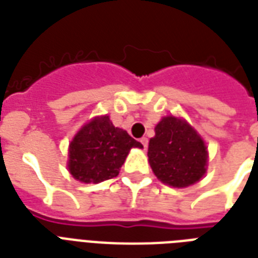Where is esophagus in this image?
<instances>
[{
    "mask_svg": "<svg viewBox=\"0 0 258 258\" xmlns=\"http://www.w3.org/2000/svg\"><path fill=\"white\" fill-rule=\"evenodd\" d=\"M141 143H142V146H143V149H147V146H149V139H147V138H142L141 139Z\"/></svg>",
    "mask_w": 258,
    "mask_h": 258,
    "instance_id": "1",
    "label": "esophagus"
}]
</instances>
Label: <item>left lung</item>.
I'll list each match as a JSON object with an SVG mask.
<instances>
[{"label":"left lung","instance_id":"obj_1","mask_svg":"<svg viewBox=\"0 0 258 258\" xmlns=\"http://www.w3.org/2000/svg\"><path fill=\"white\" fill-rule=\"evenodd\" d=\"M147 155L158 179L172 187L196 183L206 171L208 151L204 141L178 117H163L158 123Z\"/></svg>","mask_w":258,"mask_h":258}]
</instances>
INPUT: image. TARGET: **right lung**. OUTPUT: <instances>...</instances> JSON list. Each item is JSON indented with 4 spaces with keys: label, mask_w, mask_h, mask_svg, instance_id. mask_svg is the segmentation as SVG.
<instances>
[{
    "label": "right lung",
    "mask_w": 258,
    "mask_h": 258,
    "mask_svg": "<svg viewBox=\"0 0 258 258\" xmlns=\"http://www.w3.org/2000/svg\"><path fill=\"white\" fill-rule=\"evenodd\" d=\"M133 147L143 146L115 127L108 116L95 117L71 142L68 167L80 182L99 183L119 174Z\"/></svg>",
    "instance_id": "obj_1"
}]
</instances>
